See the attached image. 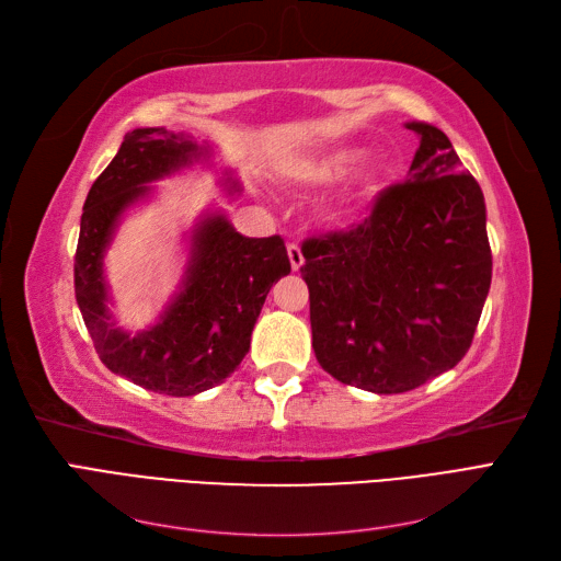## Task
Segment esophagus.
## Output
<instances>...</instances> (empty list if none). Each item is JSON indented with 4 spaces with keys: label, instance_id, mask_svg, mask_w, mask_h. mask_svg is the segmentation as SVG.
<instances>
[{
    "label": "esophagus",
    "instance_id": "1",
    "mask_svg": "<svg viewBox=\"0 0 561 561\" xmlns=\"http://www.w3.org/2000/svg\"><path fill=\"white\" fill-rule=\"evenodd\" d=\"M287 257H290V266L293 271H299L304 266V254H301V248L297 243H290L287 245Z\"/></svg>",
    "mask_w": 561,
    "mask_h": 561
}]
</instances>
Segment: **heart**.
<instances>
[{"label":"heart","mask_w":561,"mask_h":561,"mask_svg":"<svg viewBox=\"0 0 561 561\" xmlns=\"http://www.w3.org/2000/svg\"><path fill=\"white\" fill-rule=\"evenodd\" d=\"M365 159L367 151L363 147H334L287 163L283 178L293 186H297V190H325V186L339 184L348 175H353ZM383 182V173L377 171V168L363 171L351 182V186H346L344 194L339 196L332 206H328L325 219L330 227H351L369 203L381 194Z\"/></svg>","instance_id":"b5f03b06"}]
</instances>
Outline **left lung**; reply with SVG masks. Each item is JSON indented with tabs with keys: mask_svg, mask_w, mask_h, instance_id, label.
Returning <instances> with one entry per match:
<instances>
[{
	"mask_svg": "<svg viewBox=\"0 0 561 561\" xmlns=\"http://www.w3.org/2000/svg\"><path fill=\"white\" fill-rule=\"evenodd\" d=\"M419 149L363 225L304 243L313 351L369 393H404L470 348L491 285L486 206L447 135L407 122Z\"/></svg>",
	"mask_w": 561,
	"mask_h": 561,
	"instance_id": "8db88e82",
	"label": "left lung"
}]
</instances>
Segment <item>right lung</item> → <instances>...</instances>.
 Wrapping results in <instances>:
<instances>
[{
    "mask_svg": "<svg viewBox=\"0 0 561 561\" xmlns=\"http://www.w3.org/2000/svg\"><path fill=\"white\" fill-rule=\"evenodd\" d=\"M213 157L210 142L186 133L135 128L93 182L81 213L75 293L100 360L114 375L173 398L203 393L241 365L271 285L290 274L280 236L248 239L213 206L182 236V278L157 320L135 334L116 322L105 254L118 225L157 196L154 182L194 165L215 168ZM219 186L229 196L241 194L231 171H222Z\"/></svg>",
    "mask_w": 561,
    "mask_h": 561,
    "instance_id": "obj_1",
    "label": "right lung"
}]
</instances>
